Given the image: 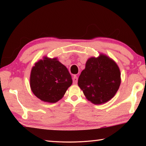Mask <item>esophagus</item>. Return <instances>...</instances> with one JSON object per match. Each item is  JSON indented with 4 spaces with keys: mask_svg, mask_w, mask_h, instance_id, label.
<instances>
[{
    "mask_svg": "<svg viewBox=\"0 0 146 146\" xmlns=\"http://www.w3.org/2000/svg\"><path fill=\"white\" fill-rule=\"evenodd\" d=\"M73 83L74 84H76V83H77V82H78V77L77 76H76V75H74L73 76Z\"/></svg>",
    "mask_w": 146,
    "mask_h": 146,
    "instance_id": "esophagus-1",
    "label": "esophagus"
}]
</instances>
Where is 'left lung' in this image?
<instances>
[{"label":"left lung","instance_id":"obj_1","mask_svg":"<svg viewBox=\"0 0 146 146\" xmlns=\"http://www.w3.org/2000/svg\"><path fill=\"white\" fill-rule=\"evenodd\" d=\"M120 72L117 64L107 56L88 59L78 80V85L95 104H104L114 97L120 85Z\"/></svg>","mask_w":146,"mask_h":146}]
</instances>
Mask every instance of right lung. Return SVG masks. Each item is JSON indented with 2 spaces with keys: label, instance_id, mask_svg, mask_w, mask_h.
<instances>
[{
  "label": "right lung",
  "instance_id": "right-lung-1",
  "mask_svg": "<svg viewBox=\"0 0 146 146\" xmlns=\"http://www.w3.org/2000/svg\"><path fill=\"white\" fill-rule=\"evenodd\" d=\"M71 84L72 78L68 69L56 58L44 57L31 70V89L44 102L55 103L60 100Z\"/></svg>",
  "mask_w": 146,
  "mask_h": 146
}]
</instances>
